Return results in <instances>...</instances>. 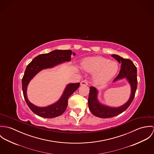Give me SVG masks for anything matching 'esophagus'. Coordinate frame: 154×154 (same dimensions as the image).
<instances>
[{"label": "esophagus", "instance_id": "esophagus-1", "mask_svg": "<svg viewBox=\"0 0 154 154\" xmlns=\"http://www.w3.org/2000/svg\"><path fill=\"white\" fill-rule=\"evenodd\" d=\"M88 85V81L87 79H84L81 82V85L82 86H87Z\"/></svg>", "mask_w": 154, "mask_h": 154}]
</instances>
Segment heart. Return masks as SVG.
<instances>
[{"label":"heart","mask_w":154,"mask_h":154,"mask_svg":"<svg viewBox=\"0 0 154 154\" xmlns=\"http://www.w3.org/2000/svg\"><path fill=\"white\" fill-rule=\"evenodd\" d=\"M85 69L91 73H98L95 79L98 83H104L110 80L117 72V62L102 57H95L87 59L84 64Z\"/></svg>","instance_id":"b5f03b06"}]
</instances>
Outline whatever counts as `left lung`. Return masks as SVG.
I'll list each match as a JSON object with an SVG mask.
<instances>
[{
	"instance_id": "8db88e82",
	"label": "left lung",
	"mask_w": 154,
	"mask_h": 154,
	"mask_svg": "<svg viewBox=\"0 0 154 154\" xmlns=\"http://www.w3.org/2000/svg\"><path fill=\"white\" fill-rule=\"evenodd\" d=\"M111 56L117 60L119 63H121L120 72L114 81L126 78L131 85L132 93L130 99L125 104L119 108H111L101 105L98 103L97 98V91L96 88L91 87L88 97L89 109L94 116L103 119L113 117L127 110L134 98L137 85V69L132 61L116 54H112Z\"/></svg>"
}]
</instances>
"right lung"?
Here are the masks:
<instances>
[{
    "mask_svg": "<svg viewBox=\"0 0 154 154\" xmlns=\"http://www.w3.org/2000/svg\"><path fill=\"white\" fill-rule=\"evenodd\" d=\"M72 51L70 50H56L35 57L26 66L22 79V91L24 99L31 110L35 114L44 118H54L62 115L66 110L68 99L79 87V82L69 84L61 98L55 104L46 107H38L31 104L26 97V88L30 80L40 70L56 66L63 62H69ZM75 54L73 53V55Z\"/></svg>",
    "mask_w": 154,
    "mask_h": 154,
    "instance_id": "obj_1",
    "label": "right lung"
}]
</instances>
